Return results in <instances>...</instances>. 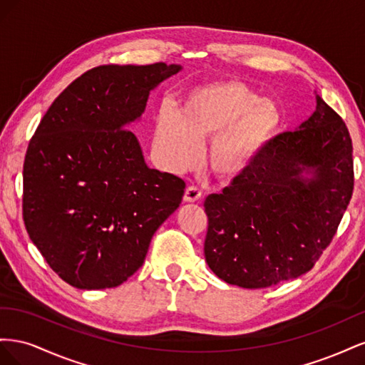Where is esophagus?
Returning <instances> with one entry per match:
<instances>
[{
	"label": "esophagus",
	"mask_w": 365,
	"mask_h": 365,
	"mask_svg": "<svg viewBox=\"0 0 365 365\" xmlns=\"http://www.w3.org/2000/svg\"><path fill=\"white\" fill-rule=\"evenodd\" d=\"M201 197H202V192L197 189V187L190 185V187H187V189H185V193H184V201L185 202H196V201H200Z\"/></svg>",
	"instance_id": "obj_1"
}]
</instances>
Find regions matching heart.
Masks as SVG:
<instances>
[{
    "mask_svg": "<svg viewBox=\"0 0 365 365\" xmlns=\"http://www.w3.org/2000/svg\"><path fill=\"white\" fill-rule=\"evenodd\" d=\"M282 125L279 106L247 83L224 81L197 86L187 94L178 114L163 108L153 126V148L173 172L192 168L200 145L209 141L207 165L216 178L244 175Z\"/></svg>",
    "mask_w": 365,
    "mask_h": 365,
    "instance_id": "heart-1",
    "label": "heart"
}]
</instances>
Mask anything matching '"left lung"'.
Segmentation results:
<instances>
[{"label":"left lung","mask_w":365,"mask_h":365,"mask_svg":"<svg viewBox=\"0 0 365 365\" xmlns=\"http://www.w3.org/2000/svg\"><path fill=\"white\" fill-rule=\"evenodd\" d=\"M314 178L304 180L303 170ZM353 146L322 97L300 129L274 137L251 168L205 202V260L220 280L268 288L312 269L351 200Z\"/></svg>","instance_id":"8db88e82"}]
</instances>
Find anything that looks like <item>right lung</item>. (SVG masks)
<instances>
[{
	"label": "right lung",
	"mask_w": 365,
	"mask_h": 365,
	"mask_svg": "<svg viewBox=\"0 0 365 365\" xmlns=\"http://www.w3.org/2000/svg\"><path fill=\"white\" fill-rule=\"evenodd\" d=\"M180 65H101L51 103L24 160L23 217L48 267L79 289L126 282L185 182L149 169L130 123Z\"/></svg>",
	"instance_id": "right-lung-1"
}]
</instances>
